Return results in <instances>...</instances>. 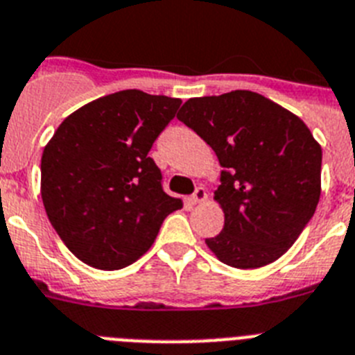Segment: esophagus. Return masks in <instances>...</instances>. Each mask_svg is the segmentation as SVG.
<instances>
[{"label":"esophagus","mask_w":355,"mask_h":355,"mask_svg":"<svg viewBox=\"0 0 355 355\" xmlns=\"http://www.w3.org/2000/svg\"><path fill=\"white\" fill-rule=\"evenodd\" d=\"M206 189H204L202 186H198L197 189H195V193H193L191 197H189V202L191 204H198V202H204L206 200Z\"/></svg>","instance_id":"1"}]
</instances>
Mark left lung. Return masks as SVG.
Here are the masks:
<instances>
[{"label": "left lung", "instance_id": "left-lung-1", "mask_svg": "<svg viewBox=\"0 0 355 355\" xmlns=\"http://www.w3.org/2000/svg\"><path fill=\"white\" fill-rule=\"evenodd\" d=\"M177 118L223 166L215 198L223 232L207 248L233 268L277 261L310 223L321 195L322 151L301 118L252 91L191 98Z\"/></svg>", "mask_w": 355, "mask_h": 355}]
</instances>
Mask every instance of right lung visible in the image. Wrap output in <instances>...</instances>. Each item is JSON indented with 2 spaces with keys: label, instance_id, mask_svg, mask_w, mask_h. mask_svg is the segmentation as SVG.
Returning <instances> with one entry per match:
<instances>
[{
  "label": "right lung",
  "instance_id": "right-lung-1",
  "mask_svg": "<svg viewBox=\"0 0 355 355\" xmlns=\"http://www.w3.org/2000/svg\"><path fill=\"white\" fill-rule=\"evenodd\" d=\"M178 98L128 89L74 111L43 149L42 198L65 246L89 266L120 270L155 243L182 200L149 157Z\"/></svg>",
  "mask_w": 355,
  "mask_h": 355
}]
</instances>
